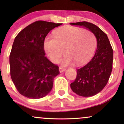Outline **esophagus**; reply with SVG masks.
Instances as JSON below:
<instances>
[{
  "instance_id": "1",
  "label": "esophagus",
  "mask_w": 124,
  "mask_h": 124,
  "mask_svg": "<svg viewBox=\"0 0 124 124\" xmlns=\"http://www.w3.org/2000/svg\"><path fill=\"white\" fill-rule=\"evenodd\" d=\"M59 72H60L61 73H62V72H64V71L66 70V69H65V68H62V67H61L60 66L59 68Z\"/></svg>"
}]
</instances>
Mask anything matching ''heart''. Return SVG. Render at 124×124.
Masks as SVG:
<instances>
[{
  "label": "heart",
  "instance_id": "b5f03b06",
  "mask_svg": "<svg viewBox=\"0 0 124 124\" xmlns=\"http://www.w3.org/2000/svg\"><path fill=\"white\" fill-rule=\"evenodd\" d=\"M96 44V37L91 31L67 27L55 32L54 38L50 37L45 38L44 48L54 63H58L65 52L66 55L61 62L62 65L68 66L74 63L80 65L92 57Z\"/></svg>",
  "mask_w": 124,
  "mask_h": 124
}]
</instances>
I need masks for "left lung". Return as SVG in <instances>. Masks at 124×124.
Masks as SVG:
<instances>
[{"instance_id": "obj_1", "label": "left lung", "mask_w": 124, "mask_h": 124, "mask_svg": "<svg viewBox=\"0 0 124 124\" xmlns=\"http://www.w3.org/2000/svg\"><path fill=\"white\" fill-rule=\"evenodd\" d=\"M92 31L97 41L94 56L87 64L77 69L75 80L70 84L72 91L80 96L90 97L100 92L108 83L112 69L113 50L107 35L99 27L87 21L72 23Z\"/></svg>"}]
</instances>
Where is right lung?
Wrapping results in <instances>:
<instances>
[{
    "mask_svg": "<svg viewBox=\"0 0 124 124\" xmlns=\"http://www.w3.org/2000/svg\"><path fill=\"white\" fill-rule=\"evenodd\" d=\"M37 21L22 30L16 37L10 54V76L20 94L37 99L48 94L59 67L45 56L44 42L48 32L62 25Z\"/></svg>",
    "mask_w": 124,
    "mask_h": 124,
    "instance_id": "right-lung-1",
    "label": "right lung"
}]
</instances>
